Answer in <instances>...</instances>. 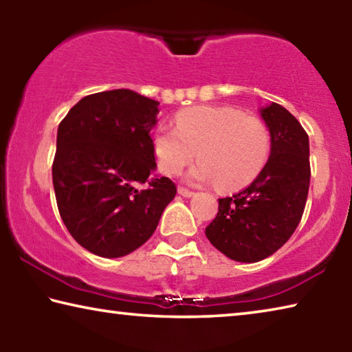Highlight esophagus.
Here are the masks:
<instances>
[{
  "mask_svg": "<svg viewBox=\"0 0 352 352\" xmlns=\"http://www.w3.org/2000/svg\"><path fill=\"white\" fill-rule=\"evenodd\" d=\"M178 194L180 195H183V197H192V195L195 194L194 190H190V189H188V188H184V186H180L178 188Z\"/></svg>",
  "mask_w": 352,
  "mask_h": 352,
  "instance_id": "obj_1",
  "label": "esophagus"
}]
</instances>
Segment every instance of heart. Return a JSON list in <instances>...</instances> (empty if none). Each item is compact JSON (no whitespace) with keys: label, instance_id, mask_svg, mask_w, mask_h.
Wrapping results in <instances>:
<instances>
[{"label":"heart","instance_id":"b5f03b06","mask_svg":"<svg viewBox=\"0 0 352 352\" xmlns=\"http://www.w3.org/2000/svg\"><path fill=\"white\" fill-rule=\"evenodd\" d=\"M158 168L178 175L192 162V183L217 182L222 189H239L265 168L272 136L259 116L231 107H190L177 113L175 129L160 126L152 138Z\"/></svg>","mask_w":352,"mask_h":352}]
</instances>
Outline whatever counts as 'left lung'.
Here are the masks:
<instances>
[{"mask_svg":"<svg viewBox=\"0 0 352 352\" xmlns=\"http://www.w3.org/2000/svg\"><path fill=\"white\" fill-rule=\"evenodd\" d=\"M270 130V158L248 188L219 199L205 234L219 252L239 262L269 258L294 234L306 208L311 163L309 136L279 104L261 110Z\"/></svg>","mask_w":352,"mask_h":352,"instance_id":"obj_1","label":"left lung"}]
</instances>
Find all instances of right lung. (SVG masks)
<instances>
[{
	"instance_id": "obj_1",
	"label": "right lung",
	"mask_w": 352,
	"mask_h": 352,
	"mask_svg": "<svg viewBox=\"0 0 352 352\" xmlns=\"http://www.w3.org/2000/svg\"><path fill=\"white\" fill-rule=\"evenodd\" d=\"M158 105L130 90L94 93L58 124L52 162L58 212L76 242L102 258L140 248L177 194L170 178L153 174Z\"/></svg>"
}]
</instances>
